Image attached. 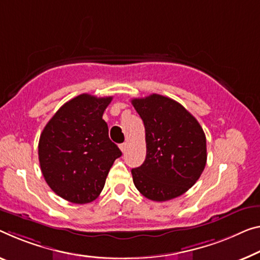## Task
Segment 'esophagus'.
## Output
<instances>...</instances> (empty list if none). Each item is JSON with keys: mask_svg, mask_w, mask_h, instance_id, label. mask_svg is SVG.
<instances>
[{"mask_svg": "<svg viewBox=\"0 0 260 260\" xmlns=\"http://www.w3.org/2000/svg\"><path fill=\"white\" fill-rule=\"evenodd\" d=\"M126 147H127L126 143H123V144H121V145H119V149H121V151H122L123 153H125V151H126Z\"/></svg>", "mask_w": 260, "mask_h": 260, "instance_id": "34e87169", "label": "esophagus"}]
</instances>
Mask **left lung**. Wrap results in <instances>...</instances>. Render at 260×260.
<instances>
[{
    "mask_svg": "<svg viewBox=\"0 0 260 260\" xmlns=\"http://www.w3.org/2000/svg\"><path fill=\"white\" fill-rule=\"evenodd\" d=\"M131 103L145 126L146 158L131 170L144 197L161 202L186 193L199 180L207 162L206 135L180 103L159 94Z\"/></svg>",
    "mask_w": 260,
    "mask_h": 260,
    "instance_id": "obj_1",
    "label": "left lung"
}]
</instances>
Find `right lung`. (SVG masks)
<instances>
[{"instance_id": "add662e5", "label": "right lung", "mask_w": 260, "mask_h": 260, "mask_svg": "<svg viewBox=\"0 0 260 260\" xmlns=\"http://www.w3.org/2000/svg\"><path fill=\"white\" fill-rule=\"evenodd\" d=\"M111 100L79 95L60 107L44 127L38 144L42 173L50 188L67 201H94L110 167L122 155L102 118Z\"/></svg>"}]
</instances>
